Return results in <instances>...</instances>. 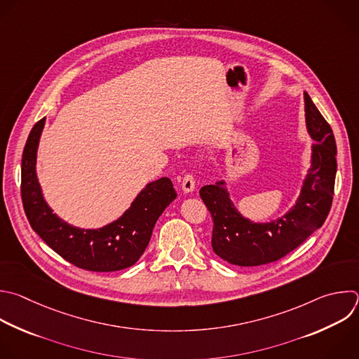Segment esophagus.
Wrapping results in <instances>:
<instances>
[{
  "instance_id": "34e87169",
  "label": "esophagus",
  "mask_w": 359,
  "mask_h": 359,
  "mask_svg": "<svg viewBox=\"0 0 359 359\" xmlns=\"http://www.w3.org/2000/svg\"><path fill=\"white\" fill-rule=\"evenodd\" d=\"M196 187V183H194V177L191 175H186L183 177V182H182V190L183 193H191Z\"/></svg>"
}]
</instances>
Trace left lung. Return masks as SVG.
<instances>
[{
    "label": "left lung",
    "mask_w": 359,
    "mask_h": 359,
    "mask_svg": "<svg viewBox=\"0 0 359 359\" xmlns=\"http://www.w3.org/2000/svg\"><path fill=\"white\" fill-rule=\"evenodd\" d=\"M304 112L307 133L317 145L311 147V168L304 176L300 194L286 214L257 222L236 210L226 182L201 187L200 197L214 221L211 247L224 261L238 266L275 262L302 245L324 224L332 203L337 145L331 127L307 93Z\"/></svg>",
    "instance_id": "left-lung-1"
}]
</instances>
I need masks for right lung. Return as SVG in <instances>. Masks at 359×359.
Here are the masks:
<instances>
[{
  "instance_id": "right-lung-1",
  "label": "right lung",
  "mask_w": 359,
  "mask_h": 359,
  "mask_svg": "<svg viewBox=\"0 0 359 359\" xmlns=\"http://www.w3.org/2000/svg\"><path fill=\"white\" fill-rule=\"evenodd\" d=\"M46 118L35 124L22 154L21 196L32 229L63 259L93 272H115L133 266L145 252L154 226L177 197L169 177L148 183L130 208L100 228L74 226L46 203L36 175V156Z\"/></svg>"
}]
</instances>
